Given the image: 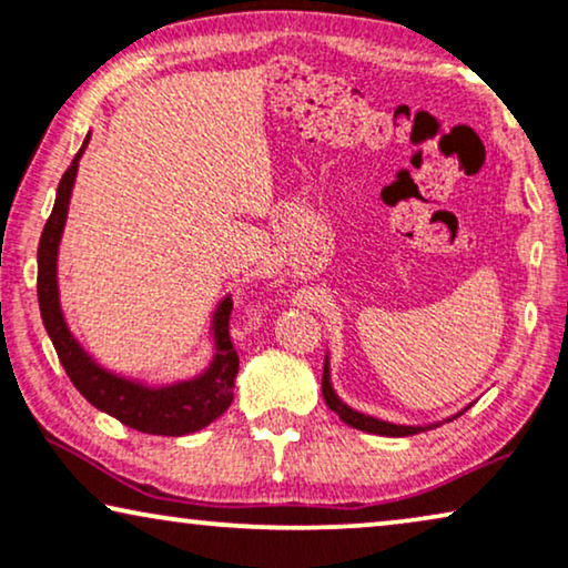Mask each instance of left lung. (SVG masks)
<instances>
[{
	"mask_svg": "<svg viewBox=\"0 0 568 568\" xmlns=\"http://www.w3.org/2000/svg\"><path fill=\"white\" fill-rule=\"evenodd\" d=\"M323 398L325 403H328V408L336 414L341 422L354 426V429L359 432H369V434H379V437H410V434H422V432H429L434 429V426H442L447 422H453V418H457L463 414V410H468L470 406H465L463 410H457L455 416L445 418V422H434V424H393V422H383V418H375L369 414H362V410H356L348 406V403H344L336 395V390H333V383H331V359L328 354H325V367H323Z\"/></svg>",
	"mask_w": 568,
	"mask_h": 568,
	"instance_id": "1",
	"label": "left lung"
}]
</instances>
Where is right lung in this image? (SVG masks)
Wrapping results in <instances>:
<instances>
[{"instance_id":"obj_1","label":"right lung","mask_w":568,"mask_h":568,"mask_svg":"<svg viewBox=\"0 0 568 568\" xmlns=\"http://www.w3.org/2000/svg\"><path fill=\"white\" fill-rule=\"evenodd\" d=\"M88 142L90 134L84 136L82 150L74 154L72 165L61 175L53 212L43 227L41 243H38V305H41L45 333H49L69 379L98 410L119 418L129 429L158 434V437L193 434L216 422L232 403V390H235V377L240 369L237 352L232 348L230 341L232 297L224 294L214 310L212 325H209L214 341V356L206 364V369L199 372L196 377L150 385L142 383V379L123 377L119 372L105 369L103 364L92 359L90 352H84V346L69 331L64 310H61L57 263L59 243L61 235H64L69 214V199H72L80 158Z\"/></svg>"}]
</instances>
